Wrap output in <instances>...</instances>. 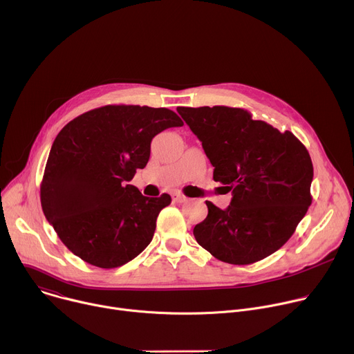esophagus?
<instances>
[{"mask_svg":"<svg viewBox=\"0 0 354 354\" xmlns=\"http://www.w3.org/2000/svg\"><path fill=\"white\" fill-rule=\"evenodd\" d=\"M172 200H174L175 203H185V201H187V197L183 196V194H180V193H174V194H172Z\"/></svg>","mask_w":354,"mask_h":354,"instance_id":"esophagus-1","label":"esophagus"}]
</instances>
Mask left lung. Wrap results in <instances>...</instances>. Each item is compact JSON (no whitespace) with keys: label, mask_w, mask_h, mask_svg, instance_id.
I'll return each instance as SVG.
<instances>
[{"label":"left lung","mask_w":354,"mask_h":354,"mask_svg":"<svg viewBox=\"0 0 354 354\" xmlns=\"http://www.w3.org/2000/svg\"><path fill=\"white\" fill-rule=\"evenodd\" d=\"M176 109L201 142L214 180L232 192L225 209L205 201L207 218L193 229L197 243L234 266L279 250L311 204L314 172L307 149L292 132L253 121L242 108Z\"/></svg>","instance_id":"left-lung-1"}]
</instances>
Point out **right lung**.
I'll return each mask as SVG.
<instances>
[{"label": "right lung", "mask_w": 354, "mask_h": 354, "mask_svg": "<svg viewBox=\"0 0 354 354\" xmlns=\"http://www.w3.org/2000/svg\"><path fill=\"white\" fill-rule=\"evenodd\" d=\"M168 108L105 105L55 138L40 186L43 212L62 243L100 268L121 267L151 242L169 194L146 197L131 182L160 132L182 127Z\"/></svg>", "instance_id": "add662e5"}]
</instances>
